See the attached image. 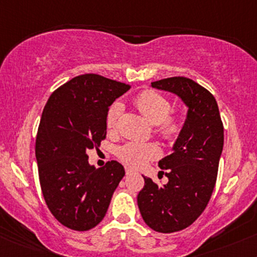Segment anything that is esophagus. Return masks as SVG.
<instances>
[{
    "instance_id": "obj_1",
    "label": "esophagus",
    "mask_w": 257,
    "mask_h": 257,
    "mask_svg": "<svg viewBox=\"0 0 257 257\" xmlns=\"http://www.w3.org/2000/svg\"><path fill=\"white\" fill-rule=\"evenodd\" d=\"M133 172H134V171L132 170V168H129V167L125 168V173H126V174H132V173H133Z\"/></svg>"
}]
</instances>
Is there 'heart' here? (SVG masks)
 Returning a JSON list of instances; mask_svg holds the SVG:
<instances>
[{"label": "heart", "instance_id": "heart-1", "mask_svg": "<svg viewBox=\"0 0 257 257\" xmlns=\"http://www.w3.org/2000/svg\"><path fill=\"white\" fill-rule=\"evenodd\" d=\"M134 105L149 122L156 124L155 133L165 142H176L182 133L183 120L179 113L171 112L170 98L155 90H144L135 96ZM122 111L123 107L119 102H114L107 109L105 122L108 132L115 131ZM160 155V148L154 143L129 142L117 150V157L120 162L133 168L143 167L150 161L159 159Z\"/></svg>", "mask_w": 257, "mask_h": 257}]
</instances>
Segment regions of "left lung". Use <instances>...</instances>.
<instances>
[{
	"instance_id": "left-lung-1",
	"label": "left lung",
	"mask_w": 257,
	"mask_h": 257,
	"mask_svg": "<svg viewBox=\"0 0 257 257\" xmlns=\"http://www.w3.org/2000/svg\"><path fill=\"white\" fill-rule=\"evenodd\" d=\"M151 85L178 95L189 109L173 152L159 162L168 183L160 187L144 177L138 206L154 230L179 232L196 221L212 195L223 150V123L213 95L191 79L172 77Z\"/></svg>"
}]
</instances>
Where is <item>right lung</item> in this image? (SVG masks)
<instances>
[{
	"mask_svg": "<svg viewBox=\"0 0 257 257\" xmlns=\"http://www.w3.org/2000/svg\"><path fill=\"white\" fill-rule=\"evenodd\" d=\"M128 84L98 74L73 78L52 92L42 112L35 143L45 202L69 229L84 232L105 217L113 191L125 174L117 161L95 168L87 149L106 138V113Z\"/></svg>",
	"mask_w": 257,
	"mask_h": 257,
	"instance_id": "1",
	"label": "right lung"
}]
</instances>
